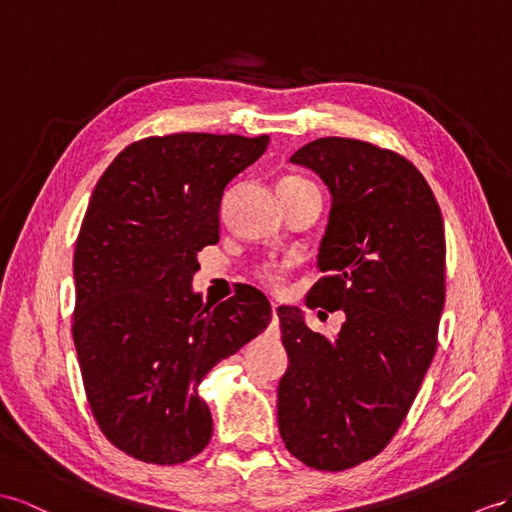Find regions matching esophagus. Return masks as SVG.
<instances>
[{
  "label": "esophagus",
  "mask_w": 512,
  "mask_h": 512,
  "mask_svg": "<svg viewBox=\"0 0 512 512\" xmlns=\"http://www.w3.org/2000/svg\"><path fill=\"white\" fill-rule=\"evenodd\" d=\"M277 303H272V324H270V333L272 335H279V318H277Z\"/></svg>",
  "instance_id": "obj_1"
}]
</instances>
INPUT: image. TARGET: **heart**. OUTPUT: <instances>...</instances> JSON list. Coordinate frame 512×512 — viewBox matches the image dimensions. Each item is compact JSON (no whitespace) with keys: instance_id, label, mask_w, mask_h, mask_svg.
Returning a JSON list of instances; mask_svg holds the SVG:
<instances>
[{"instance_id":"b5f03b06","label":"heart","mask_w":512,"mask_h":512,"mask_svg":"<svg viewBox=\"0 0 512 512\" xmlns=\"http://www.w3.org/2000/svg\"><path fill=\"white\" fill-rule=\"evenodd\" d=\"M292 179H298V177H287V179H283V181H292ZM261 279H264L268 285H272V287H279L281 285V279H283V274H281V270L279 268H266V270H261Z\"/></svg>"}]
</instances>
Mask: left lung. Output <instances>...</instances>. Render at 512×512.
Here are the masks:
<instances>
[{"mask_svg": "<svg viewBox=\"0 0 512 512\" xmlns=\"http://www.w3.org/2000/svg\"><path fill=\"white\" fill-rule=\"evenodd\" d=\"M290 162L329 186L324 277L307 307L344 311L335 339L279 307L290 365L279 383V432L298 461L344 471L383 452L437 352L445 303V231L424 175L404 155L355 138H318Z\"/></svg>", "mask_w": 512, "mask_h": 512, "instance_id": "left-lung-1", "label": "left lung"}]
</instances>
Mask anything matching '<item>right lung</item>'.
Segmentation results:
<instances>
[{
	"label": "right lung",
	"instance_id": "right-lung-1",
	"mask_svg": "<svg viewBox=\"0 0 512 512\" xmlns=\"http://www.w3.org/2000/svg\"><path fill=\"white\" fill-rule=\"evenodd\" d=\"M270 136L170 134L131 142L101 175L75 242L73 342L103 435L153 465L186 463L212 437L199 383L272 320L242 285L209 309L196 253L218 242L227 183Z\"/></svg>",
	"mask_w": 512,
	"mask_h": 512
}]
</instances>
